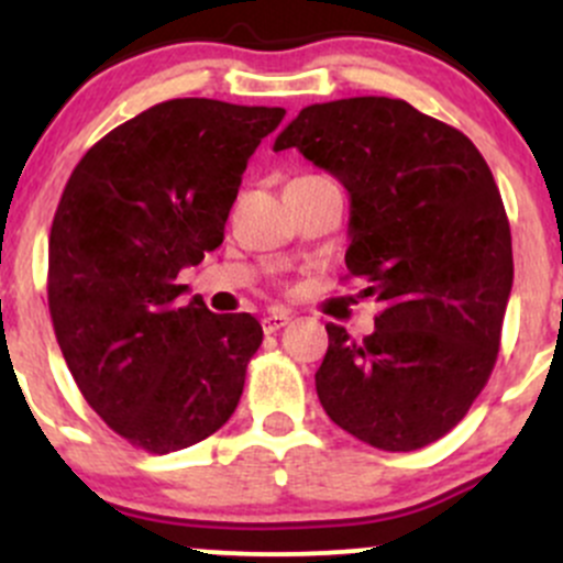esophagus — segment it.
Masks as SVG:
<instances>
[{
    "label": "esophagus",
    "mask_w": 563,
    "mask_h": 563,
    "mask_svg": "<svg viewBox=\"0 0 563 563\" xmlns=\"http://www.w3.org/2000/svg\"><path fill=\"white\" fill-rule=\"evenodd\" d=\"M291 321V310H286V308H277V310H272V313H266L264 316V332L269 334V332H277V329H283L286 327V323Z\"/></svg>",
    "instance_id": "esophagus-1"
}]
</instances>
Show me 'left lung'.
Returning <instances> with one entry per match:
<instances>
[{
  "label": "left lung",
  "instance_id": "8db88e82",
  "mask_svg": "<svg viewBox=\"0 0 563 563\" xmlns=\"http://www.w3.org/2000/svg\"><path fill=\"white\" fill-rule=\"evenodd\" d=\"M280 150L349 190L345 266L384 308L362 340L327 323L318 400L365 444L422 450L468 413L496 365L515 275L496 179L460 130L391 98L302 108Z\"/></svg>",
  "mask_w": 563,
  "mask_h": 563
}]
</instances>
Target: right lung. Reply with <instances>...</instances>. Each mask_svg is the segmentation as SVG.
<instances>
[{"mask_svg": "<svg viewBox=\"0 0 563 563\" xmlns=\"http://www.w3.org/2000/svg\"><path fill=\"white\" fill-rule=\"evenodd\" d=\"M286 108L181 98L81 157L48 240V310L67 367L113 433L152 455L223 428L264 329L192 297L185 266L220 247L250 155Z\"/></svg>", "mask_w": 563, "mask_h": 563, "instance_id": "1", "label": "right lung"}]
</instances>
